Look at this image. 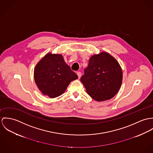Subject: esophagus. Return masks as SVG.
Masks as SVG:
<instances>
[{
  "label": "esophagus",
  "instance_id": "obj_1",
  "mask_svg": "<svg viewBox=\"0 0 153 153\" xmlns=\"http://www.w3.org/2000/svg\"><path fill=\"white\" fill-rule=\"evenodd\" d=\"M77 76H78V77H79V79H80V78L81 77V76H82L81 72H80V71H77Z\"/></svg>",
  "mask_w": 153,
  "mask_h": 153
}]
</instances>
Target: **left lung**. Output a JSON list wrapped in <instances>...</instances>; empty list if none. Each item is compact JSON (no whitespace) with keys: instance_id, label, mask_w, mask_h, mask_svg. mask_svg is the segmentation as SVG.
<instances>
[{"instance_id":"1","label":"left lung","mask_w":153,"mask_h":153,"mask_svg":"<svg viewBox=\"0 0 153 153\" xmlns=\"http://www.w3.org/2000/svg\"><path fill=\"white\" fill-rule=\"evenodd\" d=\"M123 72L118 62L106 52L92 56L80 81L88 94L98 102L113 98L119 91Z\"/></svg>"}]
</instances>
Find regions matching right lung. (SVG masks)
Instances as JSON below:
<instances>
[{"label": "right lung", "mask_w": 153, "mask_h": 153, "mask_svg": "<svg viewBox=\"0 0 153 153\" xmlns=\"http://www.w3.org/2000/svg\"><path fill=\"white\" fill-rule=\"evenodd\" d=\"M34 78L37 87L44 95L55 98L62 95L69 83L78 76L61 54L48 53L36 65Z\"/></svg>", "instance_id": "right-lung-1"}]
</instances>
